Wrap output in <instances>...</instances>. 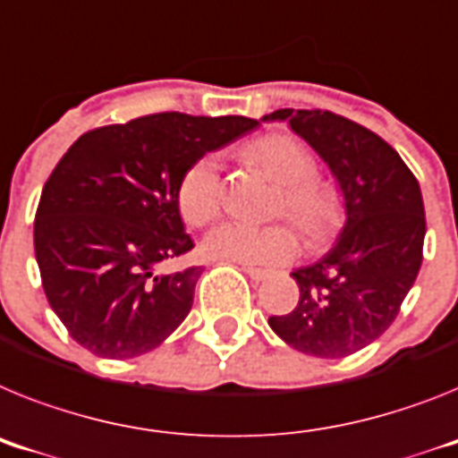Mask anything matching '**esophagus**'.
<instances>
[{"label": "esophagus", "instance_id": "34e87169", "mask_svg": "<svg viewBox=\"0 0 458 458\" xmlns=\"http://www.w3.org/2000/svg\"><path fill=\"white\" fill-rule=\"evenodd\" d=\"M243 271L248 273L255 283H261V280H267V277H271V271H264V268H255V267H243Z\"/></svg>", "mask_w": 458, "mask_h": 458}]
</instances>
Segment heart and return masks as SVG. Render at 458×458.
Returning a JSON list of instances; mask_svg holds the SVG:
<instances>
[{
  "label": "heart",
  "mask_w": 458,
  "mask_h": 458,
  "mask_svg": "<svg viewBox=\"0 0 458 458\" xmlns=\"http://www.w3.org/2000/svg\"><path fill=\"white\" fill-rule=\"evenodd\" d=\"M243 157L280 185L273 215H284L310 248L334 243L345 226V206L335 187L315 178L318 162L306 148L284 134H267L245 146ZM175 201L182 220L206 226L222 213L225 187L213 159L203 157L181 175ZM299 241L287 225L225 222L206 236L203 252L238 264H284L296 255Z\"/></svg>",
  "instance_id": "obj_1"
}]
</instances>
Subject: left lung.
Masks as SVG:
<instances>
[{
	"mask_svg": "<svg viewBox=\"0 0 458 458\" xmlns=\"http://www.w3.org/2000/svg\"><path fill=\"white\" fill-rule=\"evenodd\" d=\"M261 120H289L315 148L341 185L347 213L334 248L292 273L301 292L294 310L268 324L303 354H354L392 327L420 273L426 233L420 182L385 139L343 115L280 108Z\"/></svg>",
	"mask_w": 458,
	"mask_h": 458,
	"instance_id": "left-lung-1",
	"label": "left lung"
}]
</instances>
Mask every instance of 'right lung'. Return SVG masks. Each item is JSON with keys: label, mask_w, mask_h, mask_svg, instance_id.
Masks as SVG:
<instances>
[{"label": "right lung", "mask_w": 458, "mask_h": 458, "mask_svg": "<svg viewBox=\"0 0 458 458\" xmlns=\"http://www.w3.org/2000/svg\"><path fill=\"white\" fill-rule=\"evenodd\" d=\"M257 124L155 113L85 131L64 152L38 199L34 252L50 308L78 345L131 359L181 327L201 267L157 271L194 248L175 201L181 175Z\"/></svg>", "instance_id": "right-lung-1"}]
</instances>
